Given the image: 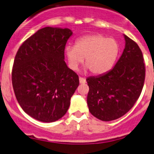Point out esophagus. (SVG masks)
Masks as SVG:
<instances>
[{
	"label": "esophagus",
	"instance_id": "obj_1",
	"mask_svg": "<svg viewBox=\"0 0 154 154\" xmlns=\"http://www.w3.org/2000/svg\"><path fill=\"white\" fill-rule=\"evenodd\" d=\"M79 80H80V83H86V79L83 78V77H79Z\"/></svg>",
	"mask_w": 154,
	"mask_h": 154
}]
</instances>
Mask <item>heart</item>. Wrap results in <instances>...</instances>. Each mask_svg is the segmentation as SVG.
I'll use <instances>...</instances> for the list:
<instances>
[{"label":"heart","instance_id":"1","mask_svg":"<svg viewBox=\"0 0 154 154\" xmlns=\"http://www.w3.org/2000/svg\"><path fill=\"white\" fill-rule=\"evenodd\" d=\"M118 53L117 41L98 34L83 36L77 40L75 47L68 46L65 48L71 69L77 70L85 58V63L93 74L107 72L114 64Z\"/></svg>","mask_w":154,"mask_h":154}]
</instances>
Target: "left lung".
<instances>
[{
    "label": "left lung",
    "instance_id": "8db88e82",
    "mask_svg": "<svg viewBox=\"0 0 154 154\" xmlns=\"http://www.w3.org/2000/svg\"><path fill=\"white\" fill-rule=\"evenodd\" d=\"M126 46L113 69L86 78L89 87V112L102 121L117 120L126 114L139 98L145 80V65L138 44L124 35Z\"/></svg>",
    "mask_w": 154,
    "mask_h": 154
}]
</instances>
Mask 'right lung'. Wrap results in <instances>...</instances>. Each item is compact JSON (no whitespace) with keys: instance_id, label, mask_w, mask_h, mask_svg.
<instances>
[{"instance_id":"obj_1","label":"right lung","mask_w":154,"mask_h":154,"mask_svg":"<svg viewBox=\"0 0 154 154\" xmlns=\"http://www.w3.org/2000/svg\"><path fill=\"white\" fill-rule=\"evenodd\" d=\"M68 28L46 27L20 46L12 70L15 95L22 110L44 123L62 118L79 86L78 75L65 62Z\"/></svg>"}]
</instances>
